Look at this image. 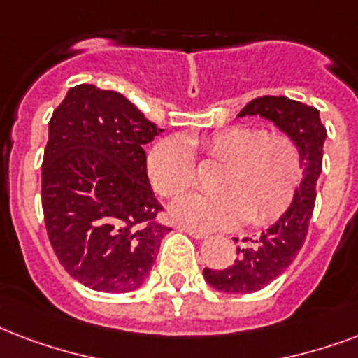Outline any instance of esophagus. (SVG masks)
I'll return each mask as SVG.
<instances>
[{"label":"esophagus","mask_w":358,"mask_h":358,"mask_svg":"<svg viewBox=\"0 0 358 358\" xmlns=\"http://www.w3.org/2000/svg\"><path fill=\"white\" fill-rule=\"evenodd\" d=\"M176 229H178V231H182V233H187L191 238H195V240H203L208 236V234L203 233V231H199V229H193V227H187V225H178Z\"/></svg>","instance_id":"1"}]
</instances>
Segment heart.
I'll return each instance as SVG.
<instances>
[{"label": "heart", "instance_id": "obj_1", "mask_svg": "<svg viewBox=\"0 0 358 358\" xmlns=\"http://www.w3.org/2000/svg\"><path fill=\"white\" fill-rule=\"evenodd\" d=\"M189 146L206 159L223 163L214 180L220 193H189L171 204L176 222L199 229H234L244 222L268 225L289 208L302 178L300 152L293 138L248 125H233L203 141L169 136L150 150L146 169L154 189L176 197L195 184Z\"/></svg>", "mask_w": 358, "mask_h": 358}]
</instances>
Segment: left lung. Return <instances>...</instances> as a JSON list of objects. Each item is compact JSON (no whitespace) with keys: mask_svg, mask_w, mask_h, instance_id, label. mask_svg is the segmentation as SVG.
<instances>
[{"mask_svg":"<svg viewBox=\"0 0 358 358\" xmlns=\"http://www.w3.org/2000/svg\"><path fill=\"white\" fill-rule=\"evenodd\" d=\"M244 116L268 120L283 135L293 138L300 152L302 180L293 203L282 217L263 231L259 238H244L245 244L236 248V259L231 266L223 270L204 268L203 276L210 287L231 294L253 293L266 287L282 276L300 252L313 214L315 185L323 169V144L327 138L317 108L283 95H264L250 101L240 110L238 118Z\"/></svg>","mask_w":358,"mask_h":358,"instance_id":"left-lung-1","label":"left lung"}]
</instances>
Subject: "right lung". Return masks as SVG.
<instances>
[{
	"label": "right lung",
	"mask_w": 358,
	"mask_h": 358,
	"mask_svg": "<svg viewBox=\"0 0 358 358\" xmlns=\"http://www.w3.org/2000/svg\"><path fill=\"white\" fill-rule=\"evenodd\" d=\"M163 133L118 92L71 88L48 124L41 201L50 244L82 285L129 293L171 231L150 187L144 144Z\"/></svg>",
	"instance_id": "right-lung-1"
}]
</instances>
